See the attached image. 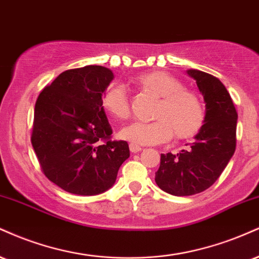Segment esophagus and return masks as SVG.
I'll list each match as a JSON object with an SVG mask.
<instances>
[{"label":"esophagus","instance_id":"obj_1","mask_svg":"<svg viewBox=\"0 0 259 259\" xmlns=\"http://www.w3.org/2000/svg\"><path fill=\"white\" fill-rule=\"evenodd\" d=\"M129 148H130V152H132V153H138V152L142 151V147H141V146L136 145V143H130V145H129Z\"/></svg>","mask_w":259,"mask_h":259}]
</instances>
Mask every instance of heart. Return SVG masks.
Segmentation results:
<instances>
[{"instance_id": "b5f03b06", "label": "heart", "mask_w": 259, "mask_h": 259, "mask_svg": "<svg viewBox=\"0 0 259 259\" xmlns=\"http://www.w3.org/2000/svg\"><path fill=\"white\" fill-rule=\"evenodd\" d=\"M134 85L158 98L152 121H133L120 130V138L139 145H158L175 136L188 140L197 136L205 124V107L197 93L183 88L180 79L160 70L147 71L132 77ZM102 110L117 120L130 116L126 90L112 83L101 95Z\"/></svg>"}]
</instances>
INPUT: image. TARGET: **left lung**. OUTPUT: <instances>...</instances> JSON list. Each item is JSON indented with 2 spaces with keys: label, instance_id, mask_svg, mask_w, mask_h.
<instances>
[{
  "label": "left lung",
  "instance_id": "1",
  "mask_svg": "<svg viewBox=\"0 0 259 259\" xmlns=\"http://www.w3.org/2000/svg\"><path fill=\"white\" fill-rule=\"evenodd\" d=\"M195 79L206 106V118L191 148L160 155L155 183L176 197L204 192L221 176L236 147L235 106L219 78L199 70L187 71Z\"/></svg>",
  "mask_w": 259,
  "mask_h": 259
}]
</instances>
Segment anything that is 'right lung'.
<instances>
[{
    "label": "right lung",
    "mask_w": 259,
    "mask_h": 259,
    "mask_svg": "<svg viewBox=\"0 0 259 259\" xmlns=\"http://www.w3.org/2000/svg\"><path fill=\"white\" fill-rule=\"evenodd\" d=\"M98 65L64 71L40 92L31 143L47 179L77 195H96L114 185L130 155L126 141L111 140L101 95L113 79Z\"/></svg>",
    "instance_id": "1"
}]
</instances>
